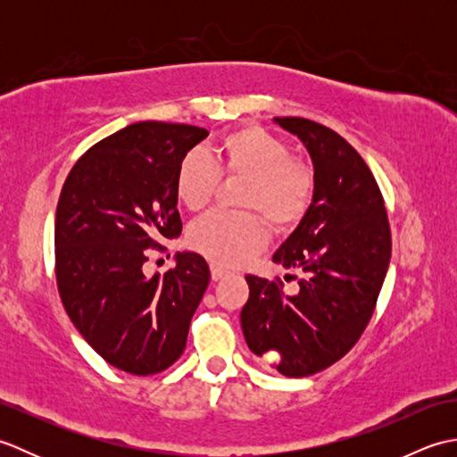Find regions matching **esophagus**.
<instances>
[{
    "label": "esophagus",
    "instance_id": "obj_1",
    "mask_svg": "<svg viewBox=\"0 0 457 457\" xmlns=\"http://www.w3.org/2000/svg\"><path fill=\"white\" fill-rule=\"evenodd\" d=\"M210 273H212V278H213V280H218V278H221L223 275H228V269H223V267L218 265V263H212V265H210Z\"/></svg>",
    "mask_w": 457,
    "mask_h": 457
}]
</instances>
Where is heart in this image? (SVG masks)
Here are the masks:
<instances>
[{"instance_id": "b5f03b06", "label": "heart", "mask_w": 457, "mask_h": 457, "mask_svg": "<svg viewBox=\"0 0 457 457\" xmlns=\"http://www.w3.org/2000/svg\"><path fill=\"white\" fill-rule=\"evenodd\" d=\"M220 177H244L237 204L255 210L270 226L293 228L314 196V174L293 159L285 141L255 125L221 135L206 153H188L179 164L174 192L198 212L212 200ZM255 212H212L190 228V245L221 265H237L267 244V228Z\"/></svg>"}]
</instances>
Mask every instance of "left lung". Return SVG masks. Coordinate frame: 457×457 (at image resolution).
I'll list each match as a JSON object with an SVG mask.
<instances>
[{
    "instance_id": "left-lung-1",
    "label": "left lung",
    "mask_w": 457,
    "mask_h": 457,
    "mask_svg": "<svg viewBox=\"0 0 457 457\" xmlns=\"http://www.w3.org/2000/svg\"><path fill=\"white\" fill-rule=\"evenodd\" d=\"M275 123L304 143L314 164L312 204L273 255L303 277L298 293L285 295L278 278L247 275L241 328L255 355H278V373L308 377L361 337L389 269L391 229L371 170L342 135L304 118Z\"/></svg>"
}]
</instances>
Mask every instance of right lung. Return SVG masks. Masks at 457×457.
I'll return each mask as SVG.
<instances>
[{"label": "right lung", "instance_id": "right-lung-1", "mask_svg": "<svg viewBox=\"0 0 457 457\" xmlns=\"http://www.w3.org/2000/svg\"><path fill=\"white\" fill-rule=\"evenodd\" d=\"M206 137L196 125L131 123L76 161L58 198V295L94 352L125 373L154 375L177 361L208 288V263L190 251L162 277L143 273L149 249L180 236L174 179Z\"/></svg>", "mask_w": 457, "mask_h": 457}]
</instances>
